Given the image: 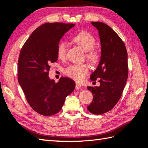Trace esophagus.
<instances>
[{
    "instance_id": "34e87169",
    "label": "esophagus",
    "mask_w": 148,
    "mask_h": 148,
    "mask_svg": "<svg viewBox=\"0 0 148 148\" xmlns=\"http://www.w3.org/2000/svg\"><path fill=\"white\" fill-rule=\"evenodd\" d=\"M81 85L79 83H76V90H79L81 88Z\"/></svg>"
}]
</instances>
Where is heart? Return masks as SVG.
Wrapping results in <instances>:
<instances>
[{
	"instance_id": "b5f03b06",
	"label": "heart",
	"mask_w": 148,
	"mask_h": 148,
	"mask_svg": "<svg viewBox=\"0 0 148 148\" xmlns=\"http://www.w3.org/2000/svg\"><path fill=\"white\" fill-rule=\"evenodd\" d=\"M73 40L77 45H79L84 51H87V59L93 64H95L99 62L100 54L97 50L93 48L95 45V39L94 37L88 32H81L73 37ZM67 44L65 41H61L58 43L56 48V53L59 58L64 59L67 54ZM89 71V67L86 64H77L69 65L65 68L64 73L77 81L83 79L84 76Z\"/></svg>"
}]
</instances>
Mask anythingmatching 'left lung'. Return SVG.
I'll return each instance as SVG.
<instances>
[{
  "instance_id": "obj_1",
  "label": "left lung",
  "mask_w": 148,
  "mask_h": 148,
  "mask_svg": "<svg viewBox=\"0 0 148 148\" xmlns=\"http://www.w3.org/2000/svg\"><path fill=\"white\" fill-rule=\"evenodd\" d=\"M92 24L99 31L101 56L90 79H99L100 84L87 87L93 97L87 109L92 114H102L114 108L122 95L128 75V55L124 42L111 27L102 22Z\"/></svg>"
}]
</instances>
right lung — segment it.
I'll return each instance as SVG.
<instances>
[{"instance_id":"1","label":"right lung","mask_w":148,"mask_h":148,"mask_svg":"<svg viewBox=\"0 0 148 148\" xmlns=\"http://www.w3.org/2000/svg\"><path fill=\"white\" fill-rule=\"evenodd\" d=\"M74 24L46 23L34 31L22 47L18 62V80L28 103L43 116L55 114L76 83L62 77L58 83L49 77L51 64L57 61L60 40Z\"/></svg>"}]
</instances>
